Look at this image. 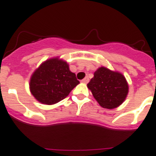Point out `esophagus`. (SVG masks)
I'll use <instances>...</instances> for the list:
<instances>
[{
    "instance_id": "1",
    "label": "esophagus",
    "mask_w": 156,
    "mask_h": 156,
    "mask_svg": "<svg viewBox=\"0 0 156 156\" xmlns=\"http://www.w3.org/2000/svg\"><path fill=\"white\" fill-rule=\"evenodd\" d=\"M81 82H82V83H87L89 82V78L87 76L85 77L84 79H83L82 80H81Z\"/></svg>"
}]
</instances>
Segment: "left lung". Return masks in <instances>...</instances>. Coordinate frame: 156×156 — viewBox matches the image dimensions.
I'll list each match as a JSON object with an SVG mask.
<instances>
[{
    "label": "left lung",
    "instance_id": "left-lung-1",
    "mask_svg": "<svg viewBox=\"0 0 156 156\" xmlns=\"http://www.w3.org/2000/svg\"><path fill=\"white\" fill-rule=\"evenodd\" d=\"M93 96L103 108H116L127 96L129 86L122 74L101 67L87 83Z\"/></svg>",
    "mask_w": 156,
    "mask_h": 156
}]
</instances>
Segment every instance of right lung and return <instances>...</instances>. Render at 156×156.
Returning <instances> with one entry per match:
<instances>
[{
  "label": "right lung",
  "mask_w": 156,
  "mask_h": 156,
  "mask_svg": "<svg viewBox=\"0 0 156 156\" xmlns=\"http://www.w3.org/2000/svg\"><path fill=\"white\" fill-rule=\"evenodd\" d=\"M80 81L69 65L58 58L47 60L33 73L30 81L31 94L43 104L52 105L69 95Z\"/></svg>",
  "instance_id": "obj_1"
}]
</instances>
